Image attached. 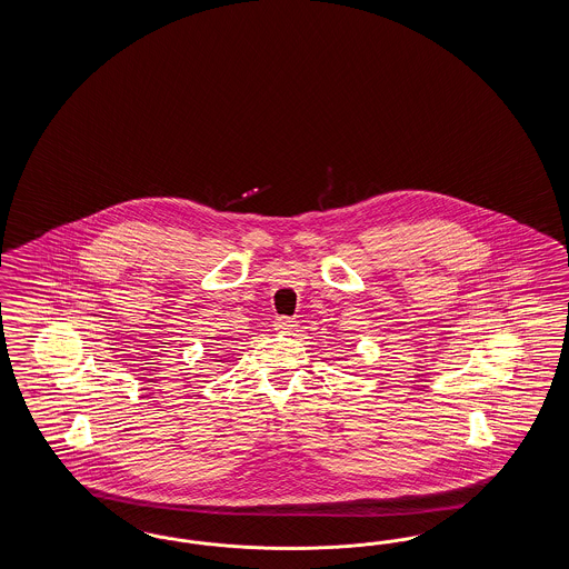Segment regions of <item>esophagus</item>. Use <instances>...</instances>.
I'll return each instance as SVG.
<instances>
[{
	"label": "esophagus",
	"mask_w": 569,
	"mask_h": 569,
	"mask_svg": "<svg viewBox=\"0 0 569 569\" xmlns=\"http://www.w3.org/2000/svg\"><path fill=\"white\" fill-rule=\"evenodd\" d=\"M298 328V323L290 319V317H277L276 319V329L277 331H281V333H288V331H293V329Z\"/></svg>",
	"instance_id": "34e87169"
}]
</instances>
